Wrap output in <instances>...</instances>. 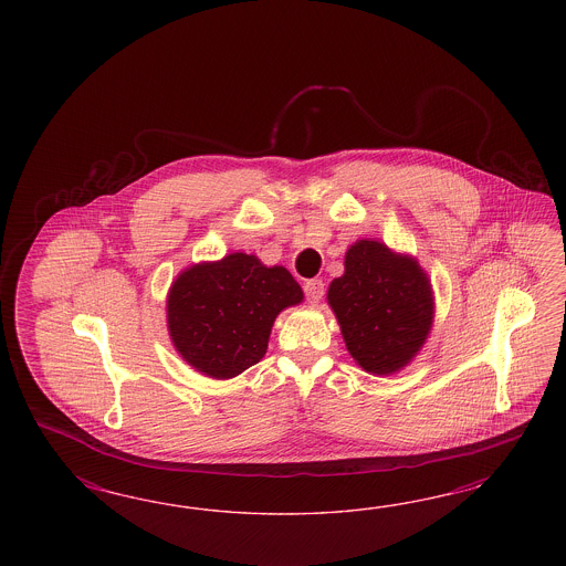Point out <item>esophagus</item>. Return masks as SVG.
Segmentation results:
<instances>
[{"mask_svg":"<svg viewBox=\"0 0 566 566\" xmlns=\"http://www.w3.org/2000/svg\"><path fill=\"white\" fill-rule=\"evenodd\" d=\"M303 291H305V296H307L311 303H317V301L324 296V282L317 280V277L307 280L305 286H303Z\"/></svg>","mask_w":566,"mask_h":566,"instance_id":"34e87169","label":"esophagus"}]
</instances>
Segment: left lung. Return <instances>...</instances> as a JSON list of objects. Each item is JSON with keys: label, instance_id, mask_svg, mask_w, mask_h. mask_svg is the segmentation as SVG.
<instances>
[{"label": "left lung", "instance_id": "obj_1", "mask_svg": "<svg viewBox=\"0 0 566 566\" xmlns=\"http://www.w3.org/2000/svg\"><path fill=\"white\" fill-rule=\"evenodd\" d=\"M344 343L365 371L388 376L402 369L428 338L433 296L415 259L395 255L376 240L348 249L344 275L327 291Z\"/></svg>", "mask_w": 566, "mask_h": 566}]
</instances>
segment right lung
<instances>
[{
    "mask_svg": "<svg viewBox=\"0 0 566 566\" xmlns=\"http://www.w3.org/2000/svg\"><path fill=\"white\" fill-rule=\"evenodd\" d=\"M303 301L289 270L265 268L255 255L232 253L192 265L171 284V343L197 371L239 376L263 359L275 315Z\"/></svg>",
    "mask_w": 566,
    "mask_h": 566,
    "instance_id": "right-lung-1",
    "label": "right lung"
}]
</instances>
